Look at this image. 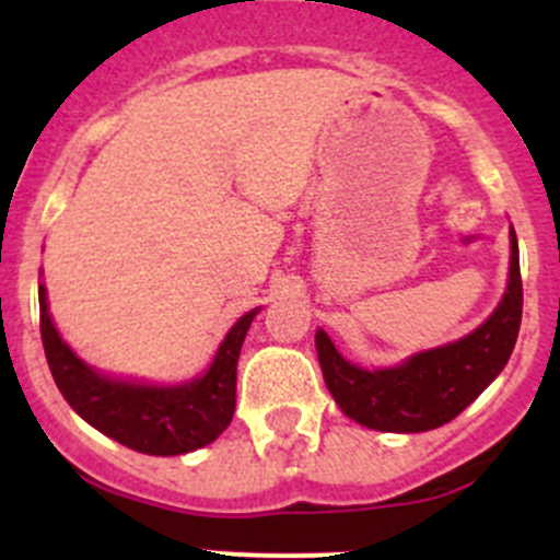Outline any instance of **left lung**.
<instances>
[{
	"mask_svg": "<svg viewBox=\"0 0 560 560\" xmlns=\"http://www.w3.org/2000/svg\"><path fill=\"white\" fill-rule=\"evenodd\" d=\"M523 316L517 235L510 224V279L493 314L463 338L422 349L385 369L343 358L322 327L316 354L322 376L349 420L385 433H422L455 420L504 371Z\"/></svg>",
	"mask_w": 560,
	"mask_h": 560,
	"instance_id": "1",
	"label": "left lung"
}]
</instances>
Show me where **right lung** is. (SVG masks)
<instances>
[{
  "mask_svg": "<svg viewBox=\"0 0 560 560\" xmlns=\"http://www.w3.org/2000/svg\"><path fill=\"white\" fill-rule=\"evenodd\" d=\"M39 332L56 387L72 411L113 442L143 455H186L217 442L235 415V374L244 338L259 308L228 330L202 374L173 385L105 374L81 358L56 330L48 290L39 284Z\"/></svg>",
  "mask_w": 560,
  "mask_h": 560,
  "instance_id": "obj_1",
  "label": "right lung"
}]
</instances>
